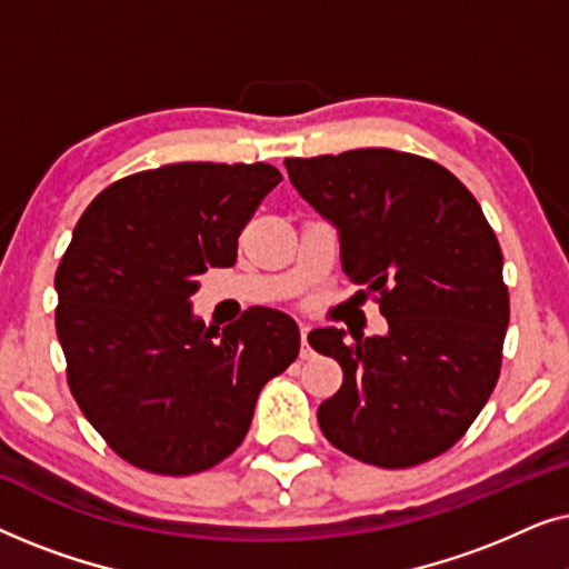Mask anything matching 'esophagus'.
<instances>
[{
	"mask_svg": "<svg viewBox=\"0 0 569 569\" xmlns=\"http://www.w3.org/2000/svg\"><path fill=\"white\" fill-rule=\"evenodd\" d=\"M308 333H310V326H306V323H300V345H302V349H300V357L302 360H310V345H308Z\"/></svg>",
	"mask_w": 569,
	"mask_h": 569,
	"instance_id": "obj_1",
	"label": "esophagus"
}]
</instances>
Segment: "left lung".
<instances>
[{
  "mask_svg": "<svg viewBox=\"0 0 569 569\" xmlns=\"http://www.w3.org/2000/svg\"><path fill=\"white\" fill-rule=\"evenodd\" d=\"M300 197L339 228L341 267L378 302L386 337L316 329L341 365L318 407L326 440L380 469H409L456 446L492 396L510 295L502 251L473 193L435 160L368 147L284 160Z\"/></svg>",
  "mask_w": 569,
  "mask_h": 569,
  "instance_id": "8db88e82",
  "label": "left lung"
}]
</instances>
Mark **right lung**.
<instances>
[{
  "instance_id": "1",
  "label": "right lung",
  "mask_w": 569,
  "mask_h": 569,
  "mask_svg": "<svg viewBox=\"0 0 569 569\" xmlns=\"http://www.w3.org/2000/svg\"><path fill=\"white\" fill-rule=\"evenodd\" d=\"M282 181L267 162H176L98 193L57 269L67 383L108 448L137 469L189 477L224 461L261 388L300 352L274 308L220 337L191 316L197 277L232 267L238 238Z\"/></svg>"
}]
</instances>
